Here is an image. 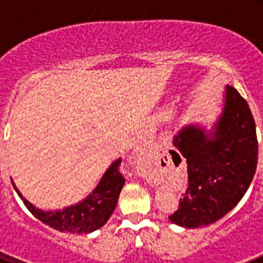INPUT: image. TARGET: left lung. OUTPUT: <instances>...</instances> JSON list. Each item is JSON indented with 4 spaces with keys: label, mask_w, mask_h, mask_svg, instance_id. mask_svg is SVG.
<instances>
[{
    "label": "left lung",
    "mask_w": 263,
    "mask_h": 263,
    "mask_svg": "<svg viewBox=\"0 0 263 263\" xmlns=\"http://www.w3.org/2000/svg\"><path fill=\"white\" fill-rule=\"evenodd\" d=\"M173 143L185 158L188 184L178 211L168 218L184 228L213 224L238 204L255 174L258 141L249 105L227 85L224 108L213 129L187 125ZM170 154L180 159L174 150Z\"/></svg>",
    "instance_id": "obj_1"
}]
</instances>
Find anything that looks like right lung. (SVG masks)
Wrapping results in <instances>:
<instances>
[{
	"instance_id": "obj_1",
	"label": "right lung",
	"mask_w": 263,
	"mask_h": 263,
	"mask_svg": "<svg viewBox=\"0 0 263 263\" xmlns=\"http://www.w3.org/2000/svg\"><path fill=\"white\" fill-rule=\"evenodd\" d=\"M121 159L115 160L103 175L97 187L84 200L75 205L63 208L62 211H42L32 205L22 196L14 182L11 180L14 190L23 200L27 210L38 220L59 232L68 233H90L105 225L117 205L118 196L125 184L124 176L118 171Z\"/></svg>"
}]
</instances>
